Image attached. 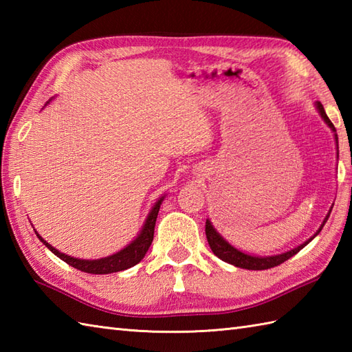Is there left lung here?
Here are the masks:
<instances>
[{"mask_svg":"<svg viewBox=\"0 0 352 352\" xmlns=\"http://www.w3.org/2000/svg\"><path fill=\"white\" fill-rule=\"evenodd\" d=\"M316 109L319 111V115L322 116V119L325 121V124L330 126V129L334 131V138H336V144H338V134H336V129L333 122L330 121V118L327 116L325 110H324V106L320 104L319 101L316 102ZM339 149V146H338ZM339 154V153H338ZM333 208V207H331ZM331 208L330 212H328V214L325 216V219L322 222V226L319 227V230L315 233V236H311L307 242H304L302 245L296 246V248L290 250L287 252H283V254H278V256H269V257H256V256H250V254H245L242 251H239L237 248H234L233 245H230L226 239H223L218 231L214 230V227L212 226L210 221H206V236H207V242L208 245H210V248L213 251V254L216 257H219L221 260L227 261V263L230 265H234L236 267H242V269H250V271H263V269H269V267H274V266H278L281 263H284V261L289 260L290 257H294L296 252H300L305 245L310 243L313 239H315L319 233L320 230H322V227L325 226L327 219L330 218V213H331Z\"/></svg>","mask_w":352,"mask_h":352,"instance_id":"1","label":"left lung"}]
</instances>
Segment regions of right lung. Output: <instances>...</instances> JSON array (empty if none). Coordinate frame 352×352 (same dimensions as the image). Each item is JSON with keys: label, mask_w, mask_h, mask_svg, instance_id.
I'll use <instances>...</instances> for the list:
<instances>
[{"label": "right lung", "mask_w": 352, "mask_h": 352, "mask_svg": "<svg viewBox=\"0 0 352 352\" xmlns=\"http://www.w3.org/2000/svg\"><path fill=\"white\" fill-rule=\"evenodd\" d=\"M164 197H162L157 203L154 204V207L151 208V212H149L148 218L144 223V227H142L139 236L134 239V241L126 245L124 250L118 251L116 254H111L109 257H104V258H98V260H83V258H74L71 256H66V254L57 251L54 246H51L47 241H43V239L37 234V237L41 239V242H43V245L47 246V248L54 252L58 258H62L63 261H66L69 266L78 269L81 272H87V274H111V272H119V271H125V269H129L134 265H138L139 261L145 257V254L149 248V245H151L153 239H154V227H155V219H157V214H159L160 210V204L163 201Z\"/></svg>", "instance_id": "add662e5"}]
</instances>
